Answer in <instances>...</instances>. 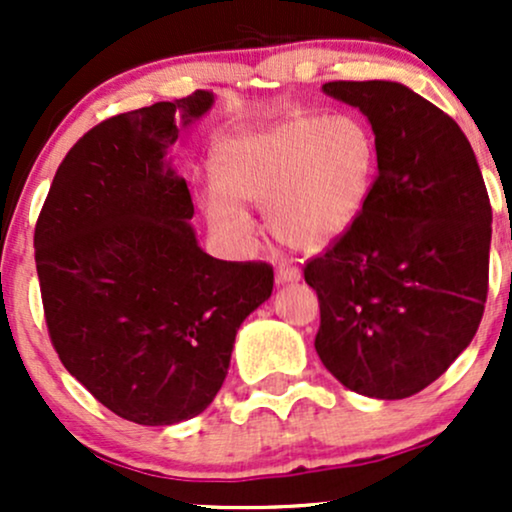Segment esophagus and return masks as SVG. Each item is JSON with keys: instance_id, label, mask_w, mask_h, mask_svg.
Listing matches in <instances>:
<instances>
[{"instance_id": "esophagus-1", "label": "esophagus", "mask_w": 512, "mask_h": 512, "mask_svg": "<svg viewBox=\"0 0 512 512\" xmlns=\"http://www.w3.org/2000/svg\"><path fill=\"white\" fill-rule=\"evenodd\" d=\"M298 279H301V272L296 267H291V264H279L276 267V284H291V281Z\"/></svg>"}]
</instances>
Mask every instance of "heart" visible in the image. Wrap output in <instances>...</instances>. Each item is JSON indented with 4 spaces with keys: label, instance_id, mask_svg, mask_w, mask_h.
<instances>
[{
    "label": "heart",
    "instance_id": "b5f03b06",
    "mask_svg": "<svg viewBox=\"0 0 512 512\" xmlns=\"http://www.w3.org/2000/svg\"><path fill=\"white\" fill-rule=\"evenodd\" d=\"M378 146L354 115H291L223 137L202 209L216 233L248 240L243 204H264L269 236L293 250L330 248L354 228L373 190Z\"/></svg>",
    "mask_w": 512,
    "mask_h": 512
}]
</instances>
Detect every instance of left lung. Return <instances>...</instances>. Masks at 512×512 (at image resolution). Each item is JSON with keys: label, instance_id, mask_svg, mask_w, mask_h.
I'll list each match as a JSON object with an SVG mask.
<instances>
[{"label": "left lung", "instance_id": "1", "mask_svg": "<svg viewBox=\"0 0 512 512\" xmlns=\"http://www.w3.org/2000/svg\"><path fill=\"white\" fill-rule=\"evenodd\" d=\"M368 117L378 175L346 236L305 264L315 351L344 387L404 399L477 334L489 291L491 202L457 122L397 81H330Z\"/></svg>", "mask_w": 512, "mask_h": 512}]
</instances>
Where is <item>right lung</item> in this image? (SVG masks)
<instances>
[{
	"label": "right lung",
	"mask_w": 512,
	"mask_h": 512,
	"mask_svg": "<svg viewBox=\"0 0 512 512\" xmlns=\"http://www.w3.org/2000/svg\"><path fill=\"white\" fill-rule=\"evenodd\" d=\"M214 103L195 91L88 129L35 223L50 342L103 407L142 426L202 414L226 380L238 327L272 296L267 262L197 245L187 182L166 161Z\"/></svg>",
	"instance_id": "obj_1"
}]
</instances>
